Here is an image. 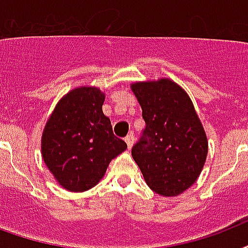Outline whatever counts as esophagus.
Wrapping results in <instances>:
<instances>
[{
    "instance_id": "34e87169",
    "label": "esophagus",
    "mask_w": 248,
    "mask_h": 248,
    "mask_svg": "<svg viewBox=\"0 0 248 248\" xmlns=\"http://www.w3.org/2000/svg\"><path fill=\"white\" fill-rule=\"evenodd\" d=\"M125 142H126V145H128V149H130V147L133 146V143H134V136H133V133H130V134H128V136H126V137H125Z\"/></svg>"
}]
</instances>
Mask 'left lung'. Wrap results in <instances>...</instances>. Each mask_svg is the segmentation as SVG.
Returning a JSON list of instances; mask_svg holds the SVG:
<instances>
[{"label": "left lung", "mask_w": 248, "mask_h": 248, "mask_svg": "<svg viewBox=\"0 0 248 248\" xmlns=\"http://www.w3.org/2000/svg\"><path fill=\"white\" fill-rule=\"evenodd\" d=\"M146 126L132 156L146 184L163 197H176L197 181L208 141L191 99L170 78L130 86Z\"/></svg>", "instance_id": "obj_1"}]
</instances>
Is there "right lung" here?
Here are the masks:
<instances>
[{"mask_svg": "<svg viewBox=\"0 0 248 248\" xmlns=\"http://www.w3.org/2000/svg\"><path fill=\"white\" fill-rule=\"evenodd\" d=\"M105 93L95 86L72 89L57 103L41 137V154L59 185L68 191L92 189L110 162L126 149L103 114Z\"/></svg>", "mask_w": 248, "mask_h": 248, "instance_id": "right-lung-1", "label": "right lung"}]
</instances>
